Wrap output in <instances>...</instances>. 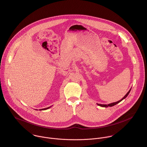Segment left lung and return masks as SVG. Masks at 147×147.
I'll use <instances>...</instances> for the list:
<instances>
[{
	"mask_svg": "<svg viewBox=\"0 0 147 147\" xmlns=\"http://www.w3.org/2000/svg\"><path fill=\"white\" fill-rule=\"evenodd\" d=\"M131 88H130V90L128 91V92L125 95L124 97L121 100H119V101H118L113 102V103H109V104H108V105H102V104H98V103H97V105H98V106H101V107H109V106H110V107L116 105V104L119 103V102H120L121 101H123L124 99H125V98L128 96V94H129V93H130V90H131Z\"/></svg>",
	"mask_w": 147,
	"mask_h": 147,
	"instance_id": "1",
	"label": "left lung"
}]
</instances>
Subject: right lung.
<instances>
[{
  "label": "right lung",
  "mask_w": 147,
  "mask_h": 147,
  "mask_svg": "<svg viewBox=\"0 0 147 147\" xmlns=\"http://www.w3.org/2000/svg\"><path fill=\"white\" fill-rule=\"evenodd\" d=\"M51 106H50V107H47V108H45V109H40V111H41V110H47V109H49V108H50Z\"/></svg>",
  "instance_id": "right-lung-1"
}]
</instances>
